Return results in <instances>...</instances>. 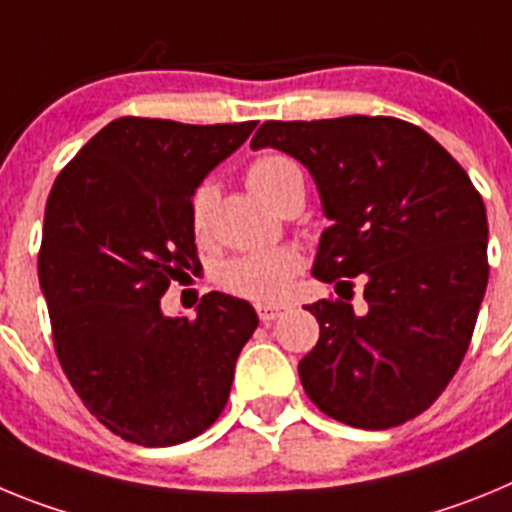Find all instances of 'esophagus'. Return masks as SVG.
Wrapping results in <instances>:
<instances>
[{
	"mask_svg": "<svg viewBox=\"0 0 512 512\" xmlns=\"http://www.w3.org/2000/svg\"><path fill=\"white\" fill-rule=\"evenodd\" d=\"M284 310H287V305H269V302H259V305H256L261 323H274Z\"/></svg>",
	"mask_w": 512,
	"mask_h": 512,
	"instance_id": "1",
	"label": "esophagus"
}]
</instances>
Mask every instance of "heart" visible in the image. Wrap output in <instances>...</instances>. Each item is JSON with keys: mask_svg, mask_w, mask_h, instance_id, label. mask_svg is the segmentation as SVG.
<instances>
[{"mask_svg": "<svg viewBox=\"0 0 512 512\" xmlns=\"http://www.w3.org/2000/svg\"><path fill=\"white\" fill-rule=\"evenodd\" d=\"M246 184L264 205L277 210L284 194L302 184V174L289 158L261 156L248 166ZM212 207H215V187L200 184L189 200V223H192V233L197 238H205L207 230H210ZM300 266V253L292 251V248H277V251L246 253V256L228 259L217 269V279L233 295L259 302H274L287 292L289 282L300 271Z\"/></svg>", "mask_w": 512, "mask_h": 512, "instance_id": "obj_1", "label": "heart"}]
</instances>
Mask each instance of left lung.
<instances>
[{
  "label": "left lung",
  "mask_w": 512,
  "mask_h": 512,
  "mask_svg": "<svg viewBox=\"0 0 512 512\" xmlns=\"http://www.w3.org/2000/svg\"><path fill=\"white\" fill-rule=\"evenodd\" d=\"M253 151L297 158L318 184L330 228L312 274L364 282V312L318 300L320 338L300 361L325 415L384 431L436 402L472 341L487 277V212L467 171L431 135L397 117L264 122ZM348 276V280H341Z\"/></svg>",
  "instance_id": "8db88e82"
}]
</instances>
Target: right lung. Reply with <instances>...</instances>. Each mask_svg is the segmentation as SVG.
<instances>
[{
    "label": "right lung",
    "instance_id": "1",
    "mask_svg": "<svg viewBox=\"0 0 512 512\" xmlns=\"http://www.w3.org/2000/svg\"><path fill=\"white\" fill-rule=\"evenodd\" d=\"M253 128L120 117L48 194L38 277L56 356L89 413L130 443L176 446L207 431L259 325L223 292L202 297L197 318L161 312L169 284L200 269L194 189Z\"/></svg>",
    "mask_w": 512,
    "mask_h": 512
}]
</instances>
